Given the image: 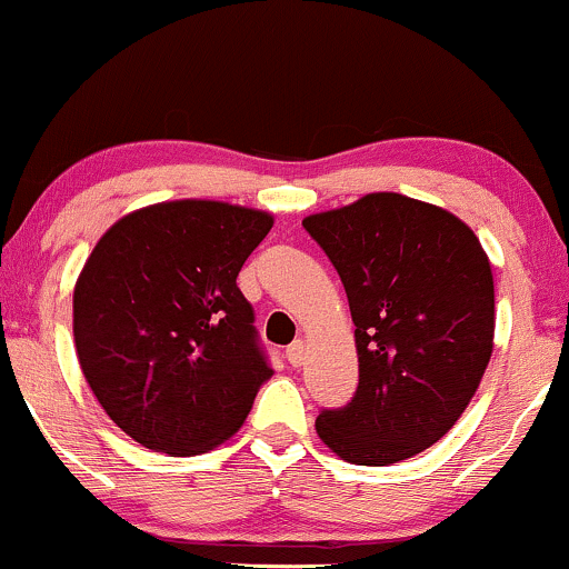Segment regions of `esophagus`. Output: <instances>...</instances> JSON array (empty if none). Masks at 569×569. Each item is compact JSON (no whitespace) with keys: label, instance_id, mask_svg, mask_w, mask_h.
<instances>
[{"label":"esophagus","instance_id":"34e87169","mask_svg":"<svg viewBox=\"0 0 569 569\" xmlns=\"http://www.w3.org/2000/svg\"><path fill=\"white\" fill-rule=\"evenodd\" d=\"M305 350H307V348H305L302 339H297V342L286 348V358H289L291 367H302V363H305Z\"/></svg>","mask_w":569,"mask_h":569}]
</instances>
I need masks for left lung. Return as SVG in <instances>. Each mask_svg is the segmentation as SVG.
I'll return each instance as SVG.
<instances>
[{
	"label": "left lung",
	"mask_w": 569,
	"mask_h": 569,
	"mask_svg": "<svg viewBox=\"0 0 569 569\" xmlns=\"http://www.w3.org/2000/svg\"><path fill=\"white\" fill-rule=\"evenodd\" d=\"M342 278L358 390L318 415V439L356 466H390L449 433L495 348L492 264L447 208L369 192L305 217Z\"/></svg>",
	"instance_id": "8db88e82"
}]
</instances>
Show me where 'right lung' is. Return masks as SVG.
I'll use <instances>...</instances> for the list:
<instances>
[{"instance_id":"right-lung-1","label":"right lung","mask_w":569,"mask_h":569,"mask_svg":"<svg viewBox=\"0 0 569 569\" xmlns=\"http://www.w3.org/2000/svg\"><path fill=\"white\" fill-rule=\"evenodd\" d=\"M272 213L166 200L117 219L74 283L77 361L103 411L141 447L208 452L240 430L272 375L238 272Z\"/></svg>"}]
</instances>
